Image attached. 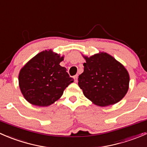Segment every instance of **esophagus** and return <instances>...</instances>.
<instances>
[{
	"label": "esophagus",
	"mask_w": 147,
	"mask_h": 147,
	"mask_svg": "<svg viewBox=\"0 0 147 147\" xmlns=\"http://www.w3.org/2000/svg\"><path fill=\"white\" fill-rule=\"evenodd\" d=\"M74 80H75V82H78V75H75V76L73 77Z\"/></svg>",
	"instance_id": "34e87169"
}]
</instances>
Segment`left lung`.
I'll return each mask as SVG.
<instances>
[{
  "label": "left lung",
  "mask_w": 147,
  "mask_h": 147,
  "mask_svg": "<svg viewBox=\"0 0 147 147\" xmlns=\"http://www.w3.org/2000/svg\"><path fill=\"white\" fill-rule=\"evenodd\" d=\"M78 85L87 98L98 106L117 103L127 94L129 76L124 66L105 53L84 57Z\"/></svg>",
  "instance_id": "obj_1"
}]
</instances>
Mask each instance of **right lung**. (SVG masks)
Here are the masks:
<instances>
[{"label":"right lung","mask_w":147,"mask_h":147,"mask_svg":"<svg viewBox=\"0 0 147 147\" xmlns=\"http://www.w3.org/2000/svg\"><path fill=\"white\" fill-rule=\"evenodd\" d=\"M63 57L51 50L41 52L23 67L18 77L22 94L32 105L46 107L60 98L72 78L60 65Z\"/></svg>","instance_id":"obj_1"}]
</instances>
